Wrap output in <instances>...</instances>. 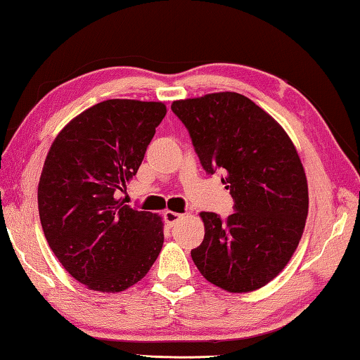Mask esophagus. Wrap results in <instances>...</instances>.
<instances>
[{
    "label": "esophagus",
    "mask_w": 360,
    "mask_h": 360,
    "mask_svg": "<svg viewBox=\"0 0 360 360\" xmlns=\"http://www.w3.org/2000/svg\"><path fill=\"white\" fill-rule=\"evenodd\" d=\"M163 219H165V222H167V224L169 226V227H173L176 222H178L179 219H181V214L179 213H174V211H165L163 213Z\"/></svg>",
    "instance_id": "esophagus-1"
}]
</instances>
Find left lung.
<instances>
[{
	"label": "left lung",
	"instance_id": "1",
	"mask_svg": "<svg viewBox=\"0 0 360 360\" xmlns=\"http://www.w3.org/2000/svg\"><path fill=\"white\" fill-rule=\"evenodd\" d=\"M208 174L233 198L222 219L202 211L205 238L191 255L208 282L232 293L264 287L292 258L303 236L307 181L293 142L261 107L238 93L174 101Z\"/></svg>",
	"mask_w": 360,
	"mask_h": 360
}]
</instances>
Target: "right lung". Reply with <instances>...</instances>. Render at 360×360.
<instances>
[{
    "label": "right lung",
    "mask_w": 360,
    "mask_h": 360,
    "mask_svg": "<svg viewBox=\"0 0 360 360\" xmlns=\"http://www.w3.org/2000/svg\"><path fill=\"white\" fill-rule=\"evenodd\" d=\"M162 102L108 99L79 113L54 139L38 184L44 237L65 271L96 292L139 282L163 247V222L118 200L138 173Z\"/></svg>",
    "instance_id": "add662e5"
}]
</instances>
